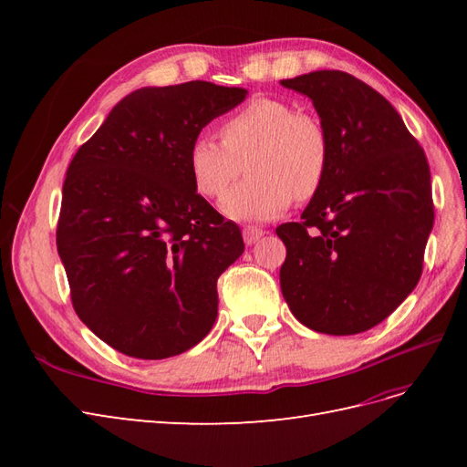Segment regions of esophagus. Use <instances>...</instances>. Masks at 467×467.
Returning a JSON list of instances; mask_svg holds the SVG:
<instances>
[{"label":"esophagus","instance_id":"34e87169","mask_svg":"<svg viewBox=\"0 0 467 467\" xmlns=\"http://www.w3.org/2000/svg\"><path fill=\"white\" fill-rule=\"evenodd\" d=\"M263 235H265V230H261V228H253V225H245V228H244V239H245L247 245L255 244L257 239H261Z\"/></svg>","mask_w":467,"mask_h":467}]
</instances>
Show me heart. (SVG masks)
Wrapping results in <instances>:
<instances>
[{"label":"heart","mask_w":467,"mask_h":467,"mask_svg":"<svg viewBox=\"0 0 467 467\" xmlns=\"http://www.w3.org/2000/svg\"><path fill=\"white\" fill-rule=\"evenodd\" d=\"M220 138L194 140L189 173L196 192L218 201L245 165L249 177L222 204L234 220H271L292 196L314 199L327 179L331 146L323 122L282 99H253L222 122Z\"/></svg>","instance_id":"b5f03b06"}]
</instances>
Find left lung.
Masks as SVG:
<instances>
[{"label":"left lung","instance_id":"left-lung-1","mask_svg":"<svg viewBox=\"0 0 467 467\" xmlns=\"http://www.w3.org/2000/svg\"><path fill=\"white\" fill-rule=\"evenodd\" d=\"M280 83L312 99L331 146L302 220L276 228L282 296L317 333L368 331L422 273L434 222L427 155L388 99L355 76L321 69Z\"/></svg>","mask_w":467,"mask_h":467}]
</instances>
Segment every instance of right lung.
I'll return each mask as SVG.
<instances>
[{"instance_id": "obj_1", "label": "right lung", "mask_w": 467, "mask_h": 467, "mask_svg": "<svg viewBox=\"0 0 467 467\" xmlns=\"http://www.w3.org/2000/svg\"><path fill=\"white\" fill-rule=\"evenodd\" d=\"M245 95L208 81L138 89L67 167L56 245L69 298L126 357L181 355L216 321L218 278L245 245L239 225L196 192L189 150Z\"/></svg>"}]
</instances>
